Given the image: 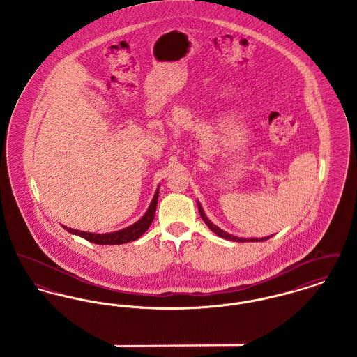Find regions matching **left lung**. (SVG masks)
I'll list each match as a JSON object with an SVG mask.
<instances>
[{"label": "left lung", "instance_id": "obj_1", "mask_svg": "<svg viewBox=\"0 0 357 357\" xmlns=\"http://www.w3.org/2000/svg\"><path fill=\"white\" fill-rule=\"evenodd\" d=\"M198 210H199V214H201V217H202V220H204V223L208 226V229H210L211 231H214L217 236L225 238V239H229V241H234V242H246V241H249V242H250V241H252V242H262V241H266V239H269V238H239L236 237V236H231V234H227L226 231H223V230L220 229L218 226H215L213 222L208 221V218L204 215V208H202V206H201L199 202H198Z\"/></svg>", "mask_w": 357, "mask_h": 357}]
</instances>
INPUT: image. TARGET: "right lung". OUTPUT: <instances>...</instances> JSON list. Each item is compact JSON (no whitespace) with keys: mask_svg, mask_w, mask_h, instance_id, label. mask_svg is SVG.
Masks as SVG:
<instances>
[{"mask_svg":"<svg viewBox=\"0 0 357 357\" xmlns=\"http://www.w3.org/2000/svg\"><path fill=\"white\" fill-rule=\"evenodd\" d=\"M158 197H159V187L153 195V199L151 204L147 210V213L139 220V221L119 230V231H114V233H107V234H95V233H86V231H80V230H75L67 226H63L67 231L80 236L86 241L96 243V245H121V243H127L131 241H135L139 237H142L146 230L150 227V225L153 223V217H155V210H156V204H158Z\"/></svg>","mask_w":357,"mask_h":357,"instance_id":"1","label":"right lung"}]
</instances>
